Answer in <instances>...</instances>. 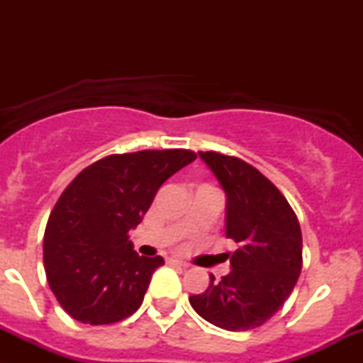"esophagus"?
I'll use <instances>...</instances> for the list:
<instances>
[{
  "label": "esophagus",
  "mask_w": 363,
  "mask_h": 363,
  "mask_svg": "<svg viewBox=\"0 0 363 363\" xmlns=\"http://www.w3.org/2000/svg\"><path fill=\"white\" fill-rule=\"evenodd\" d=\"M170 262H172V264H177V266H182V268H187V262H184V261H181V259H170Z\"/></svg>",
  "instance_id": "esophagus-1"
}]
</instances>
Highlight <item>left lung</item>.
<instances>
[{
    "instance_id": "left-lung-1",
    "label": "left lung",
    "mask_w": 363,
    "mask_h": 363,
    "mask_svg": "<svg viewBox=\"0 0 363 363\" xmlns=\"http://www.w3.org/2000/svg\"><path fill=\"white\" fill-rule=\"evenodd\" d=\"M227 194L225 235L237 244L232 272L191 295L193 309L227 331H247L280 311L302 269L297 215L269 179L237 157L198 152Z\"/></svg>"
}]
</instances>
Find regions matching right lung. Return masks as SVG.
Instances as JSON below:
<instances>
[{
	"mask_svg": "<svg viewBox=\"0 0 363 363\" xmlns=\"http://www.w3.org/2000/svg\"><path fill=\"white\" fill-rule=\"evenodd\" d=\"M196 158L191 150H141L83 169L54 205L44 268L61 307L83 324H112L140 309L164 257L138 256L128 232L158 187Z\"/></svg>",
	"mask_w": 363,
	"mask_h": 363,
	"instance_id": "add662e5",
	"label": "right lung"
}]
</instances>
